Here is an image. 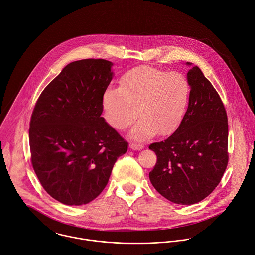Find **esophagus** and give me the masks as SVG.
<instances>
[{
	"mask_svg": "<svg viewBox=\"0 0 255 255\" xmlns=\"http://www.w3.org/2000/svg\"><path fill=\"white\" fill-rule=\"evenodd\" d=\"M143 148H144V146L141 145V144H136V143H131L130 144V149L133 150V151H140Z\"/></svg>",
	"mask_w": 255,
	"mask_h": 255,
	"instance_id": "34e87169",
	"label": "esophagus"
}]
</instances>
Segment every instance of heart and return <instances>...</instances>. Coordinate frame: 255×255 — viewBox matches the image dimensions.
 <instances>
[{
    "mask_svg": "<svg viewBox=\"0 0 255 255\" xmlns=\"http://www.w3.org/2000/svg\"><path fill=\"white\" fill-rule=\"evenodd\" d=\"M190 99V85L179 72L149 66L128 71L118 89H108L102 99L107 123L116 130L128 128L139 115L130 137L145 141L168 136L180 126Z\"/></svg>",
    "mask_w": 255,
    "mask_h": 255,
    "instance_id": "obj_1",
    "label": "heart"
}]
</instances>
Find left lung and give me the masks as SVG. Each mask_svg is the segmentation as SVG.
I'll list each match as a JSON object with an SVG mask.
<instances>
[{
    "mask_svg": "<svg viewBox=\"0 0 255 255\" xmlns=\"http://www.w3.org/2000/svg\"><path fill=\"white\" fill-rule=\"evenodd\" d=\"M187 81L190 99L180 126L166 140L149 146L157 157L149 173L153 187L181 205L211 194L229 161L228 117L220 96L197 66L188 71Z\"/></svg>",
    "mask_w": 255,
    "mask_h": 255,
    "instance_id": "1",
    "label": "left lung"
}]
</instances>
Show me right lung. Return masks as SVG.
Instances as JSON below:
<instances>
[{"label": "right lung", "instance_id": "obj_1", "mask_svg": "<svg viewBox=\"0 0 255 255\" xmlns=\"http://www.w3.org/2000/svg\"><path fill=\"white\" fill-rule=\"evenodd\" d=\"M113 64L85 59L68 64L33 109L29 146L45 191L70 206L90 203L106 186L128 143L102 117Z\"/></svg>", "mask_w": 255, "mask_h": 255}]
</instances>
